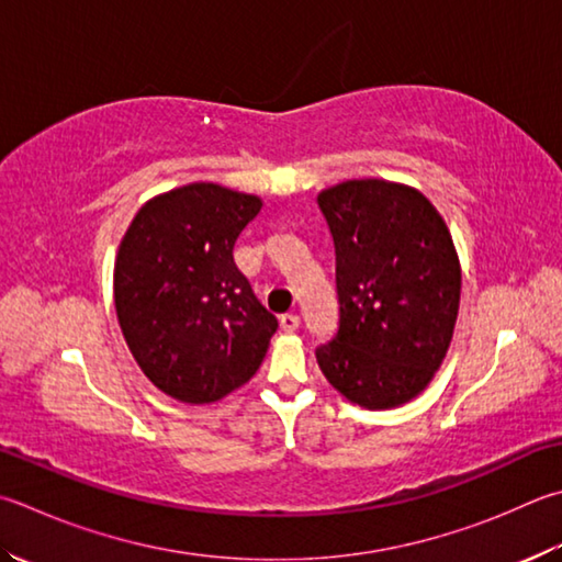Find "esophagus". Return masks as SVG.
<instances>
[{
    "label": "esophagus",
    "mask_w": 562,
    "mask_h": 562,
    "mask_svg": "<svg viewBox=\"0 0 562 562\" xmlns=\"http://www.w3.org/2000/svg\"><path fill=\"white\" fill-rule=\"evenodd\" d=\"M279 323H281V327H283L285 333H293V330H299L301 317L295 315V313H285V315H281V317H279Z\"/></svg>",
    "instance_id": "1"
}]
</instances>
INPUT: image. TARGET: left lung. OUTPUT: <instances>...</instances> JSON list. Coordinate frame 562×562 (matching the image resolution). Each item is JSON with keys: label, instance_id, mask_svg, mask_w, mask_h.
Segmentation results:
<instances>
[{"label": "left lung", "instance_id": "1", "mask_svg": "<svg viewBox=\"0 0 562 562\" xmlns=\"http://www.w3.org/2000/svg\"><path fill=\"white\" fill-rule=\"evenodd\" d=\"M335 241L340 327L315 349L330 386L369 411L408 404L446 359L462 269L446 220L420 190L355 178L317 193Z\"/></svg>", "mask_w": 562, "mask_h": 562}]
</instances>
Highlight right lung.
<instances>
[{"mask_svg":"<svg viewBox=\"0 0 562 562\" xmlns=\"http://www.w3.org/2000/svg\"><path fill=\"white\" fill-rule=\"evenodd\" d=\"M261 198L198 181L154 195L114 259V308L142 372L166 396L213 404L257 374L277 333L235 263Z\"/></svg>","mask_w":562,"mask_h":562,"instance_id":"add662e5","label":"right lung"}]
</instances>
